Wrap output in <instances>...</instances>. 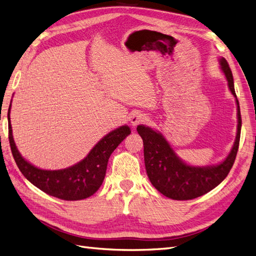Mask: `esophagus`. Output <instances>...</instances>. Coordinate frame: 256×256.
Listing matches in <instances>:
<instances>
[{
  "instance_id": "obj_1",
  "label": "esophagus",
  "mask_w": 256,
  "mask_h": 256,
  "mask_svg": "<svg viewBox=\"0 0 256 256\" xmlns=\"http://www.w3.org/2000/svg\"><path fill=\"white\" fill-rule=\"evenodd\" d=\"M146 116L141 114V113H136L132 116H131V122H132L134 126L138 125V124H142L146 122Z\"/></svg>"
}]
</instances>
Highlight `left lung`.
I'll return each mask as SVG.
<instances>
[{"label":"left lung","instance_id":"left-lung-1","mask_svg":"<svg viewBox=\"0 0 256 256\" xmlns=\"http://www.w3.org/2000/svg\"><path fill=\"white\" fill-rule=\"evenodd\" d=\"M222 72L228 83L230 90L237 104V134L233 148L220 164L212 166H192L176 156L175 152L160 132L150 127L138 125L136 130L143 138L146 173L152 184L166 198L184 200L205 194L216 188L230 173L238 152L242 115L234 88L232 70L226 58L219 60Z\"/></svg>","mask_w":256,"mask_h":256}]
</instances>
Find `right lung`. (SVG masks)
<instances>
[{"label": "right lung", "mask_w": 256, "mask_h": 256, "mask_svg": "<svg viewBox=\"0 0 256 256\" xmlns=\"http://www.w3.org/2000/svg\"><path fill=\"white\" fill-rule=\"evenodd\" d=\"M10 106L8 109V138L14 159L19 170L35 187L60 200H78L94 194L104 180L111 154L131 132L128 126L115 129L102 138L79 164L64 170L48 171L28 164L18 152L12 138Z\"/></svg>", "instance_id": "1"}]
</instances>
